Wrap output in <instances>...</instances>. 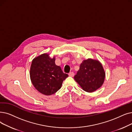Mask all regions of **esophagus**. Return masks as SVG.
Returning <instances> with one entry per match:
<instances>
[{
  "label": "esophagus",
  "mask_w": 132,
  "mask_h": 132,
  "mask_svg": "<svg viewBox=\"0 0 132 132\" xmlns=\"http://www.w3.org/2000/svg\"><path fill=\"white\" fill-rule=\"evenodd\" d=\"M74 74L73 72H70L69 73H68V76H69L70 77H74Z\"/></svg>",
  "instance_id": "1"
}]
</instances>
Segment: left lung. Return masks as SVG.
Returning <instances> with one entry per match:
<instances>
[{"label": "left lung", "mask_w": 132, "mask_h": 132, "mask_svg": "<svg viewBox=\"0 0 132 132\" xmlns=\"http://www.w3.org/2000/svg\"><path fill=\"white\" fill-rule=\"evenodd\" d=\"M74 78L84 90L91 93L104 84L105 72L98 60L89 58L80 64L79 70Z\"/></svg>", "instance_id": "left-lung-1"}]
</instances>
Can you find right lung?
I'll list each match as a JSON object with an SVG mask.
<instances>
[{
  "instance_id": "1",
  "label": "right lung",
  "mask_w": 132,
  "mask_h": 132,
  "mask_svg": "<svg viewBox=\"0 0 132 132\" xmlns=\"http://www.w3.org/2000/svg\"><path fill=\"white\" fill-rule=\"evenodd\" d=\"M55 56L44 53L34 58L30 67V79L35 88L43 94L51 95L58 91L68 77L55 64Z\"/></svg>"
}]
</instances>
